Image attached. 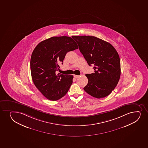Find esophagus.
Instances as JSON below:
<instances>
[{"label":"esophagus","instance_id":"34e87169","mask_svg":"<svg viewBox=\"0 0 148 148\" xmlns=\"http://www.w3.org/2000/svg\"><path fill=\"white\" fill-rule=\"evenodd\" d=\"M74 78H78V77H80V75H74Z\"/></svg>","mask_w":148,"mask_h":148}]
</instances>
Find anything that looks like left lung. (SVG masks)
I'll return each instance as SVG.
<instances>
[{
    "label": "left lung",
    "mask_w": 148,
    "mask_h": 148,
    "mask_svg": "<svg viewBox=\"0 0 148 148\" xmlns=\"http://www.w3.org/2000/svg\"><path fill=\"white\" fill-rule=\"evenodd\" d=\"M79 50L95 72L86 74L88 83L84 88L86 93L97 98L111 93L121 76L120 58L115 48L107 42L92 36H72Z\"/></svg>",
    "instance_id": "left-lung-1"
}]
</instances>
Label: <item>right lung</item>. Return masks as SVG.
<instances>
[{"label": "right lung", "mask_w": 148, "mask_h": 148, "mask_svg": "<svg viewBox=\"0 0 148 148\" xmlns=\"http://www.w3.org/2000/svg\"><path fill=\"white\" fill-rule=\"evenodd\" d=\"M78 49L68 36L52 37L37 45L30 59L33 83L48 99L56 101L64 97L73 82V75L57 74L58 64L63 62L68 51Z\"/></svg>", "instance_id": "add662e5"}]
</instances>
